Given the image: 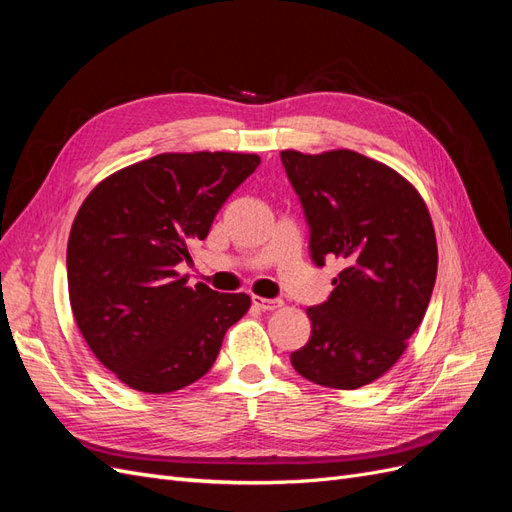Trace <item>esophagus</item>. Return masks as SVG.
<instances>
[{"label": "esophagus", "mask_w": 512, "mask_h": 512, "mask_svg": "<svg viewBox=\"0 0 512 512\" xmlns=\"http://www.w3.org/2000/svg\"><path fill=\"white\" fill-rule=\"evenodd\" d=\"M252 303H254L256 307H260L262 312H273V309H277V307H282V305H284V301H282V299H265V297H258V294H254V297H252Z\"/></svg>", "instance_id": "obj_1"}]
</instances>
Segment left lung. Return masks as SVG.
<instances>
[{"mask_svg":"<svg viewBox=\"0 0 512 512\" xmlns=\"http://www.w3.org/2000/svg\"><path fill=\"white\" fill-rule=\"evenodd\" d=\"M309 224L318 267L339 258L331 297L309 307V342L292 367L329 389L384 376L423 322L436 284L438 245L425 200L397 170L350 149L280 153Z\"/></svg>","mask_w":512,"mask_h":512,"instance_id":"left-lung-1","label":"left lung"}]
</instances>
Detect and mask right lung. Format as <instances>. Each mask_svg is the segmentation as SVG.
<instances>
[{"mask_svg":"<svg viewBox=\"0 0 512 512\" xmlns=\"http://www.w3.org/2000/svg\"><path fill=\"white\" fill-rule=\"evenodd\" d=\"M256 153H160L89 192L68 239L76 327L96 359L134 391L164 395L203 378L252 299L188 286L179 262L207 239Z\"/></svg>","mask_w":512,"mask_h":512,"instance_id":"1","label":"right lung"}]
</instances>
